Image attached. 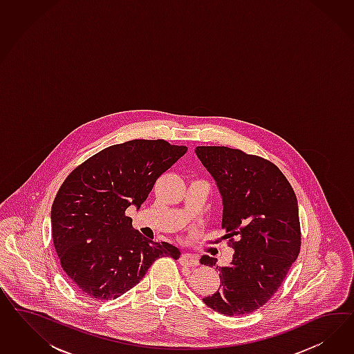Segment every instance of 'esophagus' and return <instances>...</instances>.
<instances>
[{"label":"esophagus","instance_id":"34e87169","mask_svg":"<svg viewBox=\"0 0 354 354\" xmlns=\"http://www.w3.org/2000/svg\"><path fill=\"white\" fill-rule=\"evenodd\" d=\"M180 263L185 265V266H197L198 259L196 256L189 254V253H183L182 257H180Z\"/></svg>","mask_w":354,"mask_h":354}]
</instances>
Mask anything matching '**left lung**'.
Wrapping results in <instances>:
<instances>
[{
  "label": "left lung",
  "mask_w": 354,
  "mask_h": 354,
  "mask_svg": "<svg viewBox=\"0 0 354 354\" xmlns=\"http://www.w3.org/2000/svg\"><path fill=\"white\" fill-rule=\"evenodd\" d=\"M194 151L222 196L225 237H236L225 268L215 258H200L201 265L216 266L222 283L203 301L228 317L249 314L272 297L300 253L296 194L278 167L261 157L227 147Z\"/></svg>",
  "instance_id": "obj_1"
}]
</instances>
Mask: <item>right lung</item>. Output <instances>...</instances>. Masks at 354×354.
Instances as JSON below:
<instances>
[{
	"label": "right lung",
	"instance_id": "obj_1",
	"mask_svg": "<svg viewBox=\"0 0 354 354\" xmlns=\"http://www.w3.org/2000/svg\"><path fill=\"white\" fill-rule=\"evenodd\" d=\"M165 140H131L98 151L71 172L54 198L52 235L66 275L95 300H115L160 257H180L148 240L126 215L139 210L162 174L187 153Z\"/></svg>",
	"mask_w": 354,
	"mask_h": 354
}]
</instances>
